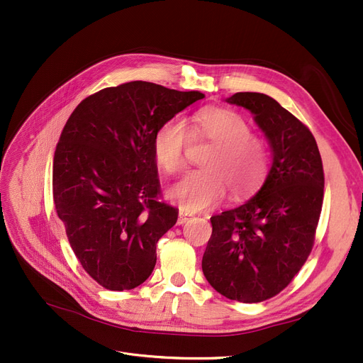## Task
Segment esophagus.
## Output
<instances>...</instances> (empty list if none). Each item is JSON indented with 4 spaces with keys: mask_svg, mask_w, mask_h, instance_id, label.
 <instances>
[{
    "mask_svg": "<svg viewBox=\"0 0 363 363\" xmlns=\"http://www.w3.org/2000/svg\"><path fill=\"white\" fill-rule=\"evenodd\" d=\"M189 219H191V215H188V213L181 212V213H179V218H178V223H179V225H184V223H185V222H188Z\"/></svg>",
    "mask_w": 363,
    "mask_h": 363,
    "instance_id": "obj_1",
    "label": "esophagus"
}]
</instances>
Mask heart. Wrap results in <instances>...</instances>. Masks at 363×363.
<instances>
[{
    "label": "heart",
    "instance_id": "1",
    "mask_svg": "<svg viewBox=\"0 0 363 363\" xmlns=\"http://www.w3.org/2000/svg\"><path fill=\"white\" fill-rule=\"evenodd\" d=\"M191 138L212 143L203 160L206 169L188 174L170 188L169 196L182 211L194 213L218 204L231 189L234 197L250 194L263 184L269 170L264 141L250 132L240 113L225 107H206L196 111L189 129L184 121L163 122L152 137V152L159 166L175 174L185 166V152Z\"/></svg>",
    "mask_w": 363,
    "mask_h": 363
}]
</instances>
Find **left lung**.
<instances>
[{
  "instance_id": "8db88e82",
  "label": "left lung",
  "mask_w": 363,
  "mask_h": 363,
  "mask_svg": "<svg viewBox=\"0 0 363 363\" xmlns=\"http://www.w3.org/2000/svg\"><path fill=\"white\" fill-rule=\"evenodd\" d=\"M255 114L274 162L259 193L211 218L201 268L222 296L259 303L279 294L308 260L323 201V167L309 128L277 100L237 92L226 100Z\"/></svg>"
}]
</instances>
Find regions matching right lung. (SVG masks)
I'll use <instances>...</instances> for the list:
<instances>
[{
  "label": "right lung",
  "instance_id": "add662e5",
  "mask_svg": "<svg viewBox=\"0 0 363 363\" xmlns=\"http://www.w3.org/2000/svg\"><path fill=\"white\" fill-rule=\"evenodd\" d=\"M199 91L133 81L95 92L67 119L52 162V199L74 256L111 291L141 285L156 266V244L178 220L162 201L156 129Z\"/></svg>",
  "mask_w": 363,
  "mask_h": 363
}]
</instances>
